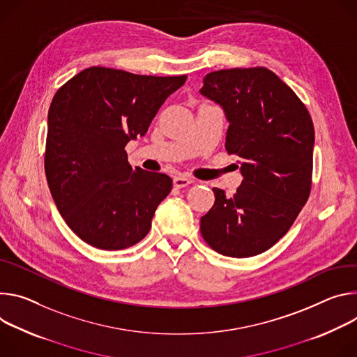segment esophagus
I'll list each match as a JSON object with an SVG mask.
<instances>
[{
    "instance_id": "1",
    "label": "esophagus",
    "mask_w": 357,
    "mask_h": 357,
    "mask_svg": "<svg viewBox=\"0 0 357 357\" xmlns=\"http://www.w3.org/2000/svg\"><path fill=\"white\" fill-rule=\"evenodd\" d=\"M173 183H174V185L177 188H181V187H185V185L194 183V180L191 177H188V176H176L173 178Z\"/></svg>"
}]
</instances>
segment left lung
<instances>
[{
	"instance_id": "1",
	"label": "left lung",
	"mask_w": 357,
	"mask_h": 357,
	"mask_svg": "<svg viewBox=\"0 0 357 357\" xmlns=\"http://www.w3.org/2000/svg\"><path fill=\"white\" fill-rule=\"evenodd\" d=\"M200 93L224 110L225 150L241 157L244 177L232 197L213 188L215 202L202 217V235L225 257L262 254L288 232L307 202L310 114L287 84L261 66L210 72Z\"/></svg>"
}]
</instances>
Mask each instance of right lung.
<instances>
[{
    "mask_svg": "<svg viewBox=\"0 0 357 357\" xmlns=\"http://www.w3.org/2000/svg\"><path fill=\"white\" fill-rule=\"evenodd\" d=\"M187 76H146L92 66L55 93L48 112L45 174L68 227L99 250L142 241L173 180L133 169L125 150L144 136Z\"/></svg>",
    "mask_w": 357,
    "mask_h": 357,
    "instance_id": "1",
    "label": "right lung"
}]
</instances>
